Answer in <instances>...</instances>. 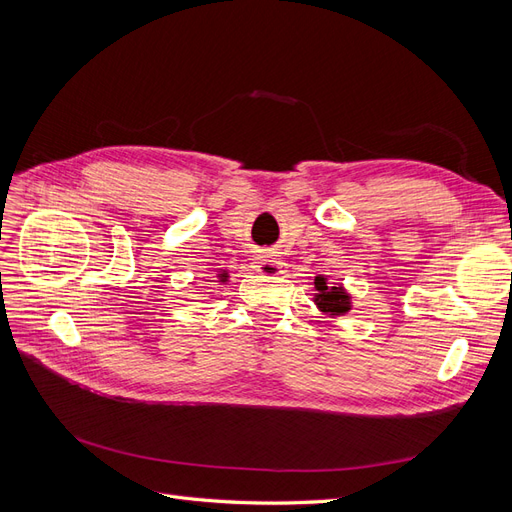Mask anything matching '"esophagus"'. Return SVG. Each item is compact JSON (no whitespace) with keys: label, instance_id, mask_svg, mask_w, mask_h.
Masks as SVG:
<instances>
[{"label":"esophagus","instance_id":"esophagus-1","mask_svg":"<svg viewBox=\"0 0 512 512\" xmlns=\"http://www.w3.org/2000/svg\"><path fill=\"white\" fill-rule=\"evenodd\" d=\"M282 267H284L282 260L269 258V256H258L256 262H254V269L262 271V273H277Z\"/></svg>","mask_w":512,"mask_h":512}]
</instances>
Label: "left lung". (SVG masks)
Here are the masks:
<instances>
[{"instance_id": "left-lung-1", "label": "left lung", "mask_w": 512, "mask_h": 512, "mask_svg": "<svg viewBox=\"0 0 512 512\" xmlns=\"http://www.w3.org/2000/svg\"><path fill=\"white\" fill-rule=\"evenodd\" d=\"M316 290H318V305L322 307V312H329L333 316L344 314L350 309L348 305V297L342 288H329L324 277H316Z\"/></svg>"}]
</instances>
